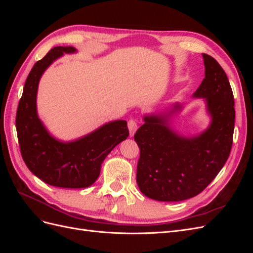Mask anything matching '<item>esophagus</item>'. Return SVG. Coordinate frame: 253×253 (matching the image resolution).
I'll use <instances>...</instances> for the list:
<instances>
[{
	"label": "esophagus",
	"mask_w": 253,
	"mask_h": 253,
	"mask_svg": "<svg viewBox=\"0 0 253 253\" xmlns=\"http://www.w3.org/2000/svg\"><path fill=\"white\" fill-rule=\"evenodd\" d=\"M127 126H128V131H129V135L133 136L135 134V132L138 128V124H137V120L135 119H129L127 122Z\"/></svg>",
	"instance_id": "1"
}]
</instances>
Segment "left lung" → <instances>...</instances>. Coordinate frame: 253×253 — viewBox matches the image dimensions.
I'll use <instances>...</instances> for the list:
<instances>
[{
    "label": "left lung",
    "instance_id": "left-lung-1",
    "mask_svg": "<svg viewBox=\"0 0 253 253\" xmlns=\"http://www.w3.org/2000/svg\"><path fill=\"white\" fill-rule=\"evenodd\" d=\"M205 78L193 94L204 98L211 125L202 134L185 137L168 125L181 109L144 116L134 139L140 150L136 180L141 192L159 202L194 197L215 178L230 154L234 131V98L227 75L217 61L203 53Z\"/></svg>",
    "mask_w": 253,
    "mask_h": 253
}]
</instances>
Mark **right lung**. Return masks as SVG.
Returning <instances> with one entry per match:
<instances>
[{"label":"right lung","instance_id":"1","mask_svg":"<svg viewBox=\"0 0 253 253\" xmlns=\"http://www.w3.org/2000/svg\"><path fill=\"white\" fill-rule=\"evenodd\" d=\"M72 46L51 48L34 65L18 105L16 126L21 155L38 178L53 187L86 188L99 177L101 164L110 152L128 136L126 120L109 122L75 141H59L47 132L37 114V91L41 76Z\"/></svg>","mask_w":253,"mask_h":253}]
</instances>
